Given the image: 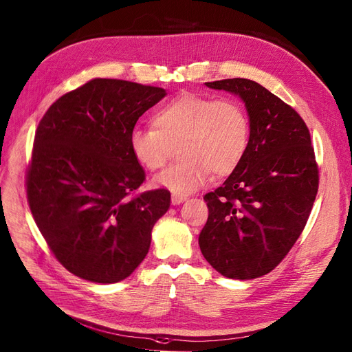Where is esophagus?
<instances>
[{"label":"esophagus","mask_w":352,"mask_h":352,"mask_svg":"<svg viewBox=\"0 0 352 352\" xmlns=\"http://www.w3.org/2000/svg\"><path fill=\"white\" fill-rule=\"evenodd\" d=\"M186 199V196H182V195H172V204L173 206H176V204H180V203H183Z\"/></svg>","instance_id":"esophagus-1"}]
</instances>
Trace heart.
<instances>
[{"mask_svg":"<svg viewBox=\"0 0 352 352\" xmlns=\"http://www.w3.org/2000/svg\"><path fill=\"white\" fill-rule=\"evenodd\" d=\"M152 125L131 132V152L143 169L155 172L179 146L182 159L153 179L177 195L197 190L212 172L230 175L249 148V116L240 102L229 98L180 94L153 113Z\"/></svg>","mask_w":352,"mask_h":352,"instance_id":"obj_1","label":"heart"}]
</instances>
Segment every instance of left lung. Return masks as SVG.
Here are the masks:
<instances>
[{
  "mask_svg": "<svg viewBox=\"0 0 352 352\" xmlns=\"http://www.w3.org/2000/svg\"><path fill=\"white\" fill-rule=\"evenodd\" d=\"M206 87L243 100L250 140L237 169L204 196L209 219L199 245L221 276L257 278L290 252L311 213L318 190L311 138L301 116L254 80L233 78Z\"/></svg>",
  "mask_w": 352,
  "mask_h": 352,
  "instance_id": "8db88e82",
  "label": "left lung"
}]
</instances>
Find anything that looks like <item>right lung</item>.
Returning a JSON list of instances; mask_svg holds the SVG:
<instances>
[{"label":"right lung","instance_id":"1","mask_svg":"<svg viewBox=\"0 0 352 352\" xmlns=\"http://www.w3.org/2000/svg\"><path fill=\"white\" fill-rule=\"evenodd\" d=\"M163 88L96 78L55 100L35 132L30 209L56 260L100 284L129 277L146 257L170 192L132 196L144 170L131 152L138 119Z\"/></svg>","mask_w":352,"mask_h":352}]
</instances>
